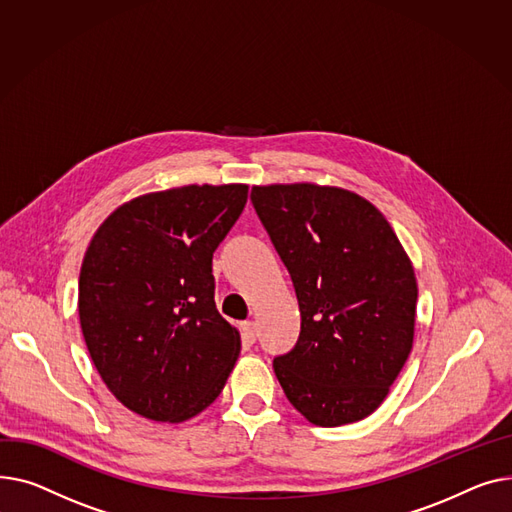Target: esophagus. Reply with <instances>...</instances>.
Here are the masks:
<instances>
[{
	"instance_id": "34e87169",
	"label": "esophagus",
	"mask_w": 512,
	"mask_h": 512,
	"mask_svg": "<svg viewBox=\"0 0 512 512\" xmlns=\"http://www.w3.org/2000/svg\"><path fill=\"white\" fill-rule=\"evenodd\" d=\"M242 333H244V337L252 343L254 339H256V324L252 322V320H248V322H242Z\"/></svg>"
}]
</instances>
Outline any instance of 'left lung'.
I'll list each match as a JSON object with an SVG mask.
<instances>
[{"mask_svg":"<svg viewBox=\"0 0 512 512\" xmlns=\"http://www.w3.org/2000/svg\"><path fill=\"white\" fill-rule=\"evenodd\" d=\"M252 202L302 314L295 347L273 364L285 397L314 426L359 422L411 353L413 264L380 210L351 190L270 184L254 186Z\"/></svg>","mask_w":512,"mask_h":512,"instance_id":"obj_1","label":"left lung"}]
</instances>
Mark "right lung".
<instances>
[{"instance_id": "obj_1", "label": "right lung", "mask_w": 512, "mask_h": 512, "mask_svg": "<svg viewBox=\"0 0 512 512\" xmlns=\"http://www.w3.org/2000/svg\"><path fill=\"white\" fill-rule=\"evenodd\" d=\"M246 184L136 196L99 225L78 281L90 359L111 395L150 422L182 424L213 403L242 337L215 306L213 252Z\"/></svg>"}]
</instances>
